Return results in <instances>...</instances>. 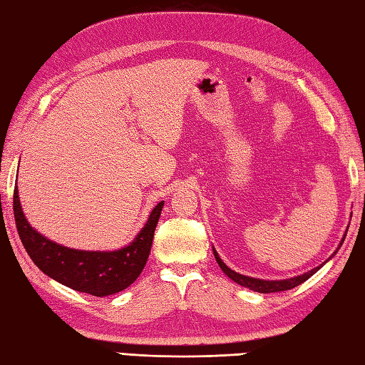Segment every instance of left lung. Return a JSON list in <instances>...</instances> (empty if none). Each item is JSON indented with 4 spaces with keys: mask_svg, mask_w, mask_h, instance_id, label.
<instances>
[{
    "mask_svg": "<svg viewBox=\"0 0 365 365\" xmlns=\"http://www.w3.org/2000/svg\"><path fill=\"white\" fill-rule=\"evenodd\" d=\"M348 232V230H346ZM346 237V235H345ZM345 237H343V240H345ZM341 240V243H343ZM340 243V246H341ZM212 252H215V257H216V262L219 264V267L222 268V272L227 274V277L232 278L235 283L242 284L245 287H250L251 291H256V292H260V294H268V292H281V291H287V289H292V287L299 286L304 283V281H307L310 277H313V274L319 270V267L313 268V270L307 272L304 274H300V277H295V278H289V279H281V281H265V279H257V278H250V277H245V274H240L237 272L230 270L229 267H227L221 257L217 256V252L212 250Z\"/></svg>",
    "mask_w": 365,
    "mask_h": 365,
    "instance_id": "obj_1",
    "label": "left lung"
}]
</instances>
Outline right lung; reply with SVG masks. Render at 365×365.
Listing matches in <instances>:
<instances>
[{
    "mask_svg": "<svg viewBox=\"0 0 365 365\" xmlns=\"http://www.w3.org/2000/svg\"><path fill=\"white\" fill-rule=\"evenodd\" d=\"M12 208L19 237L30 259L41 272L74 291L95 297H106L123 291L140 277L148 262L163 202L150 212L138 237L128 246L113 252L70 250L44 238L26 222L17 187L14 189Z\"/></svg>",
    "mask_w": 365,
    "mask_h": 365,
    "instance_id": "right-lung-1",
    "label": "right lung"
}]
</instances>
